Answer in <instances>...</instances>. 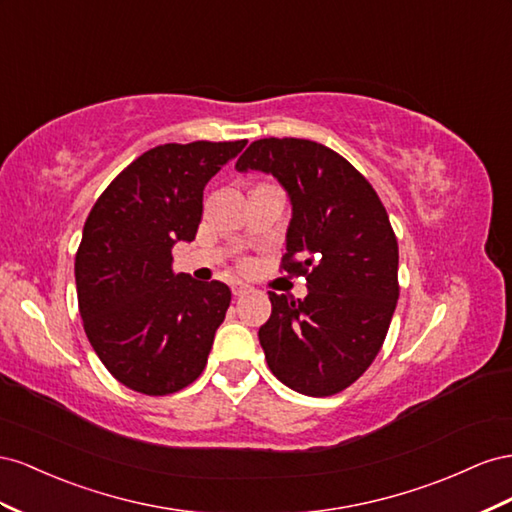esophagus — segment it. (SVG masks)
Returning <instances> with one entry per match:
<instances>
[{"mask_svg": "<svg viewBox=\"0 0 512 512\" xmlns=\"http://www.w3.org/2000/svg\"><path fill=\"white\" fill-rule=\"evenodd\" d=\"M231 291H233V296H244L246 294V291H248V285H244V283H231Z\"/></svg>", "mask_w": 512, "mask_h": 512, "instance_id": "1", "label": "esophagus"}]
</instances>
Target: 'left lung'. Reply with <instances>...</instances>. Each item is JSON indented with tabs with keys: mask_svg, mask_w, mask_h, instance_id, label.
I'll return each instance as SVG.
<instances>
[{
	"mask_svg": "<svg viewBox=\"0 0 512 512\" xmlns=\"http://www.w3.org/2000/svg\"><path fill=\"white\" fill-rule=\"evenodd\" d=\"M238 171L272 173L291 201L281 268L304 276V300L270 291L259 328L276 379L306 397L352 386L382 349L399 300V244L367 178L326 145L259 139Z\"/></svg>",
	"mask_w": 512,
	"mask_h": 512,
	"instance_id": "obj_1",
	"label": "left lung"
}]
</instances>
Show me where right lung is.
I'll list each match as a JSON object with an SVG mask.
<instances>
[{
	"label": "right lung",
	"instance_id": "right-lung-1",
	"mask_svg": "<svg viewBox=\"0 0 512 512\" xmlns=\"http://www.w3.org/2000/svg\"><path fill=\"white\" fill-rule=\"evenodd\" d=\"M242 141L165 143L133 160L87 216L75 257L83 328L107 371L150 397L206 369L231 302L225 283L175 274L171 248L193 242L203 188Z\"/></svg>",
	"mask_w": 512,
	"mask_h": 512
}]
</instances>
